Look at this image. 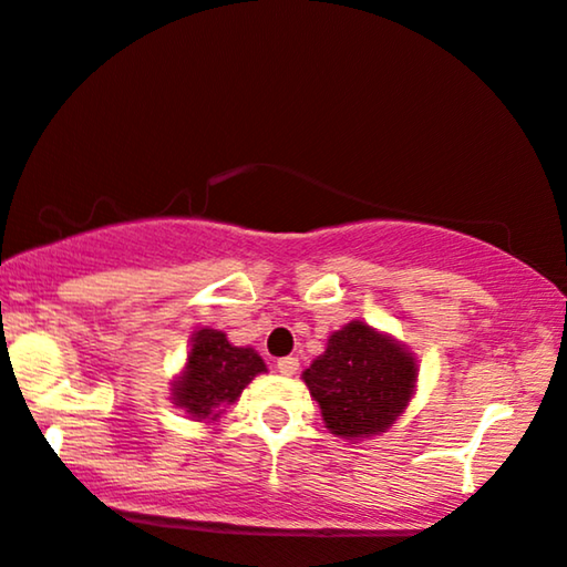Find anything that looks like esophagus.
Segmentation results:
<instances>
[{
	"instance_id": "34e87169",
	"label": "esophagus",
	"mask_w": 567,
	"mask_h": 567,
	"mask_svg": "<svg viewBox=\"0 0 567 567\" xmlns=\"http://www.w3.org/2000/svg\"><path fill=\"white\" fill-rule=\"evenodd\" d=\"M278 371H281L284 375H293L299 371V360L291 358V355L281 358V360H278Z\"/></svg>"
}]
</instances>
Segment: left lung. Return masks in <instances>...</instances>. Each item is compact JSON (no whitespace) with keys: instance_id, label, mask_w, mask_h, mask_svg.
Instances as JSON below:
<instances>
[{"instance_id":"1","label":"left lung","mask_w":567,"mask_h":567,"mask_svg":"<svg viewBox=\"0 0 567 567\" xmlns=\"http://www.w3.org/2000/svg\"><path fill=\"white\" fill-rule=\"evenodd\" d=\"M303 381L332 434L358 440L383 432L404 412L416 365L401 344L350 322L327 340L324 355L303 371Z\"/></svg>"}]
</instances>
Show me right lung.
Segmentation results:
<instances>
[{"label": "right lung", "mask_w": 567, "mask_h": 567, "mask_svg": "<svg viewBox=\"0 0 567 567\" xmlns=\"http://www.w3.org/2000/svg\"><path fill=\"white\" fill-rule=\"evenodd\" d=\"M266 363L256 350L235 348L219 330L194 334L186 371L174 383V401L196 420H217L219 406L233 404Z\"/></svg>", "instance_id": "1"}]
</instances>
